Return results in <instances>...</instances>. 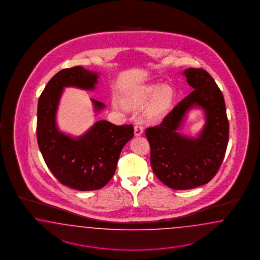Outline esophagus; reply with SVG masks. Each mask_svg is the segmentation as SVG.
Wrapping results in <instances>:
<instances>
[{
  "mask_svg": "<svg viewBox=\"0 0 260 260\" xmlns=\"http://www.w3.org/2000/svg\"><path fill=\"white\" fill-rule=\"evenodd\" d=\"M143 133H144L143 126L140 124H136L134 126V135L135 136H141Z\"/></svg>",
  "mask_w": 260,
  "mask_h": 260,
  "instance_id": "esophagus-1",
  "label": "esophagus"
}]
</instances>
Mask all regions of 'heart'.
<instances>
[{"label":"heart","mask_w":260,"mask_h":260,"mask_svg":"<svg viewBox=\"0 0 260 260\" xmlns=\"http://www.w3.org/2000/svg\"><path fill=\"white\" fill-rule=\"evenodd\" d=\"M174 92L169 85H150L142 87L135 94L129 96L127 105L134 110H140L148 104L145 117L150 122L163 118L173 104Z\"/></svg>","instance_id":"b5f03b06"}]
</instances>
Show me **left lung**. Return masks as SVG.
I'll return each instance as SVG.
<instances>
[{"label":"left lung","instance_id":"obj_1","mask_svg":"<svg viewBox=\"0 0 260 260\" xmlns=\"http://www.w3.org/2000/svg\"><path fill=\"white\" fill-rule=\"evenodd\" d=\"M182 74L194 90L159 126L146 129L151 169L173 189H194L211 181L220 168L229 141L225 101L213 77L202 69H188ZM192 109H201L205 115V125L196 138L179 133Z\"/></svg>","mask_w":260,"mask_h":260}]
</instances>
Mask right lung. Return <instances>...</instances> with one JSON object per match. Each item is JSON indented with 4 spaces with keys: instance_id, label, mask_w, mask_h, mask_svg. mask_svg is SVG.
<instances>
[{
    "instance_id": "obj_1",
    "label": "right lung",
    "mask_w": 260,
    "mask_h": 260,
    "mask_svg": "<svg viewBox=\"0 0 260 260\" xmlns=\"http://www.w3.org/2000/svg\"><path fill=\"white\" fill-rule=\"evenodd\" d=\"M100 73L83 67L59 71L40 96L37 110V140L41 153L56 178L72 189L86 191L102 189L115 173L121 150L134 137L132 125L116 126L100 120L86 133L73 136L57 125V111L66 87L92 91ZM95 114L106 109L91 99Z\"/></svg>"
}]
</instances>
